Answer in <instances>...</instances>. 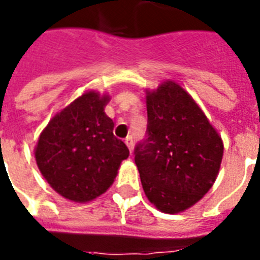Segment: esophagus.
Returning a JSON list of instances; mask_svg holds the SVG:
<instances>
[{"instance_id": "34e87169", "label": "esophagus", "mask_w": 260, "mask_h": 260, "mask_svg": "<svg viewBox=\"0 0 260 260\" xmlns=\"http://www.w3.org/2000/svg\"><path fill=\"white\" fill-rule=\"evenodd\" d=\"M125 143H126V146H127L128 150H130V152H133V148H134V142H133V138L132 137L126 138Z\"/></svg>"}]
</instances>
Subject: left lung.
I'll use <instances>...</instances> for the list:
<instances>
[{"mask_svg": "<svg viewBox=\"0 0 260 260\" xmlns=\"http://www.w3.org/2000/svg\"><path fill=\"white\" fill-rule=\"evenodd\" d=\"M146 105L147 138L134 152L144 194L161 212H183L215 183L222 139L191 95L174 80L146 89Z\"/></svg>", "mask_w": 260, "mask_h": 260, "instance_id": "obj_1", "label": "left lung"}]
</instances>
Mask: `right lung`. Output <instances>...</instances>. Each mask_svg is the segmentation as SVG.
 I'll return each mask as SVG.
<instances>
[{"label":"right lung","instance_id":"right-lung-1","mask_svg":"<svg viewBox=\"0 0 260 260\" xmlns=\"http://www.w3.org/2000/svg\"><path fill=\"white\" fill-rule=\"evenodd\" d=\"M109 95L93 89L53 117L35 147L39 171L54 191L77 203L104 194L114 182L128 148L113 135L105 114Z\"/></svg>","mask_w":260,"mask_h":260}]
</instances>
